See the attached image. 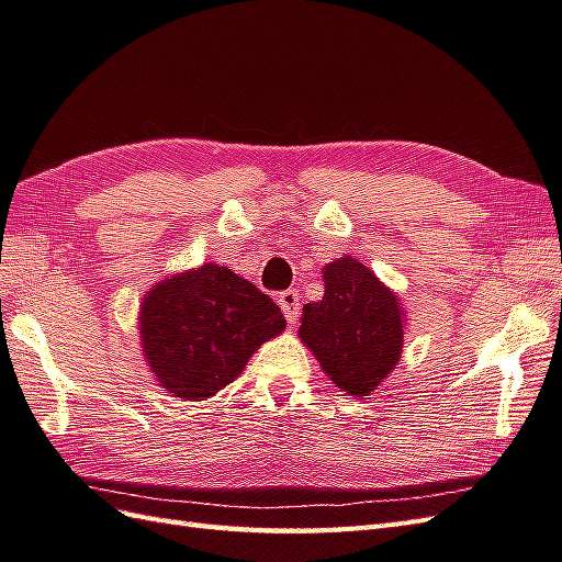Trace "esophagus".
<instances>
[{
    "mask_svg": "<svg viewBox=\"0 0 562 562\" xmlns=\"http://www.w3.org/2000/svg\"><path fill=\"white\" fill-rule=\"evenodd\" d=\"M278 304H280V308H282V313H284V318H286V323L290 325H294L296 323V318H299V294L294 292V290H286V292H280V296H278Z\"/></svg>",
    "mask_w": 562,
    "mask_h": 562,
    "instance_id": "34e87169",
    "label": "esophagus"
}]
</instances>
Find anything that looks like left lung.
I'll list each match as a JSON object with an SVG mask.
<instances>
[{"label": "left lung", "instance_id": "left-lung-1", "mask_svg": "<svg viewBox=\"0 0 562 562\" xmlns=\"http://www.w3.org/2000/svg\"><path fill=\"white\" fill-rule=\"evenodd\" d=\"M323 282V299L301 311L299 337L341 392L370 396L392 375L404 351V304L351 256L329 261Z\"/></svg>", "mask_w": 562, "mask_h": 562}]
</instances>
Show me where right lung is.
Listing matches in <instances>:
<instances>
[{
  "instance_id": "right-lung-1",
  "label": "right lung",
  "mask_w": 562,
  "mask_h": 562,
  "mask_svg": "<svg viewBox=\"0 0 562 562\" xmlns=\"http://www.w3.org/2000/svg\"><path fill=\"white\" fill-rule=\"evenodd\" d=\"M137 321L144 361L161 390L182 401L218 394L286 327L268 294L218 263L156 282Z\"/></svg>"
}]
</instances>
